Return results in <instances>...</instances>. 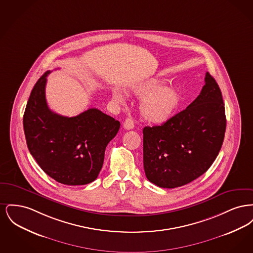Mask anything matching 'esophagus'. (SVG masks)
I'll use <instances>...</instances> for the list:
<instances>
[{
  "instance_id": "obj_1",
  "label": "esophagus",
  "mask_w": 253,
  "mask_h": 253,
  "mask_svg": "<svg viewBox=\"0 0 253 253\" xmlns=\"http://www.w3.org/2000/svg\"><path fill=\"white\" fill-rule=\"evenodd\" d=\"M134 127V123L132 119H126L123 122V128L126 130H132Z\"/></svg>"
}]
</instances>
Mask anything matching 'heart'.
Listing matches in <instances>:
<instances>
[{
	"instance_id": "obj_1",
	"label": "heart",
	"mask_w": 253,
	"mask_h": 253,
	"mask_svg": "<svg viewBox=\"0 0 253 253\" xmlns=\"http://www.w3.org/2000/svg\"><path fill=\"white\" fill-rule=\"evenodd\" d=\"M131 92L134 96L143 97L139 112L145 121L153 124H163L173 118L181 106L184 97L180 90L174 86H164L159 80H150L133 85ZM113 97L122 101L121 92L113 91Z\"/></svg>"
}]
</instances>
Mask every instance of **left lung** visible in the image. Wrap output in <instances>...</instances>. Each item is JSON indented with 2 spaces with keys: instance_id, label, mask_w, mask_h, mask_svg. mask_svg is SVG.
Here are the masks:
<instances>
[{
  "instance_id": "1",
  "label": "left lung",
  "mask_w": 253,
  "mask_h": 253,
  "mask_svg": "<svg viewBox=\"0 0 253 253\" xmlns=\"http://www.w3.org/2000/svg\"><path fill=\"white\" fill-rule=\"evenodd\" d=\"M225 104L215 80L193 102L160 126L143 129V164L148 180L173 189L198 178L215 160L226 132Z\"/></svg>"
}]
</instances>
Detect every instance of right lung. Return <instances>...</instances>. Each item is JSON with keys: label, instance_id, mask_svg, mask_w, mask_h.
Listing matches in <instances>:
<instances>
[{"label": "right lung", "instance_id": "1", "mask_svg": "<svg viewBox=\"0 0 253 253\" xmlns=\"http://www.w3.org/2000/svg\"><path fill=\"white\" fill-rule=\"evenodd\" d=\"M48 74L37 82L24 111L28 150L57 182L69 186L91 183L102 168L106 146L119 132L121 122L96 108L72 118L52 112L45 98Z\"/></svg>", "mask_w": 253, "mask_h": 253}]
</instances>
